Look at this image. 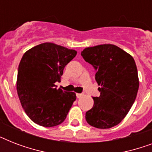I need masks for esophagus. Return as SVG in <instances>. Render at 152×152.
<instances>
[{
	"mask_svg": "<svg viewBox=\"0 0 152 152\" xmlns=\"http://www.w3.org/2000/svg\"><path fill=\"white\" fill-rule=\"evenodd\" d=\"M83 95V94H82V93H76V97L78 98V99H80V98L82 97Z\"/></svg>",
	"mask_w": 152,
	"mask_h": 152,
	"instance_id": "esophagus-1",
	"label": "esophagus"
}]
</instances>
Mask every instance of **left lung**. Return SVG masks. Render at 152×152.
<instances>
[{"label": "left lung", "instance_id": "left-lung-1", "mask_svg": "<svg viewBox=\"0 0 152 152\" xmlns=\"http://www.w3.org/2000/svg\"><path fill=\"white\" fill-rule=\"evenodd\" d=\"M81 56L96 70L100 95L93 97L94 106L86 112L93 127L110 129L118 125L134 103L139 89L137 68L133 57L112 44L88 47Z\"/></svg>", "mask_w": 152, "mask_h": 152}]
</instances>
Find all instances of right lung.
Here are the masks:
<instances>
[{
	"label": "right lung",
	"mask_w": 152,
	"mask_h": 152,
	"mask_svg": "<svg viewBox=\"0 0 152 152\" xmlns=\"http://www.w3.org/2000/svg\"><path fill=\"white\" fill-rule=\"evenodd\" d=\"M76 51L51 42L39 44L23 56L19 64L16 89L30 119L44 127L61 124L76 100L74 92L57 89L65 65Z\"/></svg>",
	"instance_id": "1"
}]
</instances>
